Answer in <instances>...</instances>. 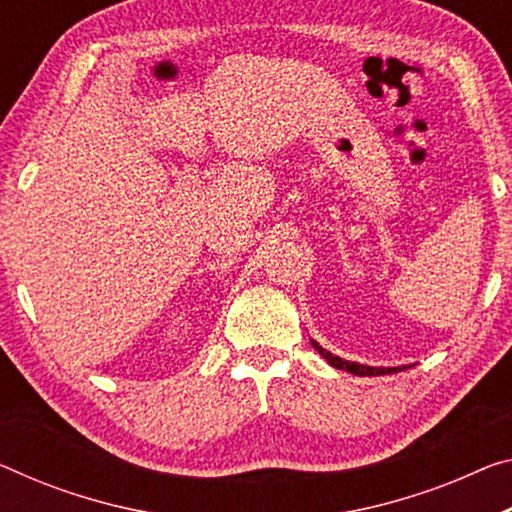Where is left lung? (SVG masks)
I'll return each instance as SVG.
<instances>
[{
  "mask_svg": "<svg viewBox=\"0 0 512 512\" xmlns=\"http://www.w3.org/2000/svg\"><path fill=\"white\" fill-rule=\"evenodd\" d=\"M311 345L320 352V357L327 359L329 366L341 368V371H348L352 375H361V377H364V375H368V377H371V375H389V373H398V371H403V368H407V366H403V368H400V366H396V368H377V366L357 364V361H348V359H341V357L332 355V352L322 348V345H318L316 341H313V338H311Z\"/></svg>",
  "mask_w": 512,
  "mask_h": 512,
  "instance_id": "obj_1",
  "label": "left lung"
}]
</instances>
